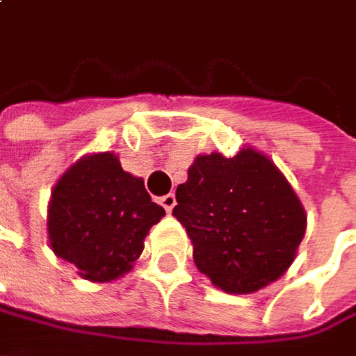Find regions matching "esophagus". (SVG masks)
I'll return each instance as SVG.
<instances>
[{
    "label": "esophagus",
    "instance_id": "obj_1",
    "mask_svg": "<svg viewBox=\"0 0 356 356\" xmlns=\"http://www.w3.org/2000/svg\"><path fill=\"white\" fill-rule=\"evenodd\" d=\"M160 204H162V209H164L166 213H170V211L175 209V204H177L175 194H166V196H162V198H160Z\"/></svg>",
    "mask_w": 356,
    "mask_h": 356
}]
</instances>
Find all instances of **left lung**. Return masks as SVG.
I'll list each match as a JSON object with an SVG mask.
<instances>
[{
	"instance_id": "left-lung-1",
	"label": "left lung",
	"mask_w": 356,
	"mask_h": 356,
	"mask_svg": "<svg viewBox=\"0 0 356 356\" xmlns=\"http://www.w3.org/2000/svg\"><path fill=\"white\" fill-rule=\"evenodd\" d=\"M172 217L194 246V263L215 288L252 294L294 263L307 213L275 162L252 145L234 158L200 154L177 186Z\"/></svg>"
}]
</instances>
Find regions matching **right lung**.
Returning <instances> with one entry per match:
<instances>
[{"instance_id":"add662e5","label":"right lung","mask_w":356,"mask_h":356,"mask_svg":"<svg viewBox=\"0 0 356 356\" xmlns=\"http://www.w3.org/2000/svg\"><path fill=\"white\" fill-rule=\"evenodd\" d=\"M164 217L143 179L122 170L114 152H95L70 164L51 190L47 240L56 257L72 263L76 275L108 284L127 275L143 240Z\"/></svg>"}]
</instances>
